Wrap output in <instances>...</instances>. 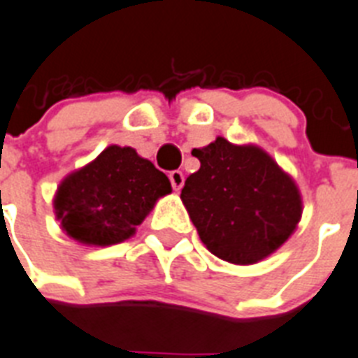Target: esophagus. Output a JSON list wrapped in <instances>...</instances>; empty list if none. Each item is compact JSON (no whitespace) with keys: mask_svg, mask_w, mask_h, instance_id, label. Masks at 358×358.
Wrapping results in <instances>:
<instances>
[{"mask_svg":"<svg viewBox=\"0 0 358 358\" xmlns=\"http://www.w3.org/2000/svg\"><path fill=\"white\" fill-rule=\"evenodd\" d=\"M169 180H171V185H173L174 191H180V189H182V185H184V182H185V176H184V173H182V171H171Z\"/></svg>","mask_w":358,"mask_h":358,"instance_id":"34e87169","label":"esophagus"}]
</instances>
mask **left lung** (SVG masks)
I'll return each instance as SVG.
<instances>
[{
  "mask_svg": "<svg viewBox=\"0 0 358 358\" xmlns=\"http://www.w3.org/2000/svg\"><path fill=\"white\" fill-rule=\"evenodd\" d=\"M193 156L200 169L185 180L180 198L215 257L257 264L293 235L302 216L300 191L266 151L218 136Z\"/></svg>",
  "mask_w": 358,
  "mask_h": 358,
  "instance_id": "obj_1",
  "label": "left lung"
}]
</instances>
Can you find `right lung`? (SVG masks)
I'll list each match as a JSON object with an SVG mask.
<instances>
[{
    "label": "right lung",
    "mask_w": 358,
    "mask_h": 358,
    "mask_svg": "<svg viewBox=\"0 0 358 358\" xmlns=\"http://www.w3.org/2000/svg\"><path fill=\"white\" fill-rule=\"evenodd\" d=\"M171 191L169 178L133 147L109 145L63 180L54 211L71 238L113 245L131 238L156 200Z\"/></svg>",
    "instance_id": "right-lung-1"
}]
</instances>
